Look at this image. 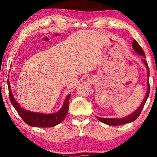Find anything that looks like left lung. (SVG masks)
Instances as JSON below:
<instances>
[{"mask_svg": "<svg viewBox=\"0 0 157 157\" xmlns=\"http://www.w3.org/2000/svg\"><path fill=\"white\" fill-rule=\"evenodd\" d=\"M132 48L134 50V52H136V54H138L139 55L142 56V57H145V52H143L142 48L140 47V45L138 44V43L136 42L135 40H134L132 43ZM142 63H143L144 65L145 66L147 69V89L146 91V94H145V96L144 97L143 100H142V103L140 104V105L137 108V109L135 110L133 113H131V114L128 115V116L122 118H102V117H96L97 119L98 120H100V122H103V123L106 124L108 125H111V126H114V125H124V124L128 123V122H133L135 120H136V118L140 116V113H141L142 109H143L144 105H145V102H146V100L147 99V97L149 96V93H150V86H149V76H150V72H149V69H148V66H147V61L145 60V59H142Z\"/></svg>", "mask_w": 157, "mask_h": 157, "instance_id": "obj_1", "label": "left lung"}]
</instances>
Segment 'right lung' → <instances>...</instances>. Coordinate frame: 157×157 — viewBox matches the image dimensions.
<instances>
[{
    "instance_id": "add662e5",
    "label": "right lung",
    "mask_w": 157,
    "mask_h": 157,
    "mask_svg": "<svg viewBox=\"0 0 157 157\" xmlns=\"http://www.w3.org/2000/svg\"><path fill=\"white\" fill-rule=\"evenodd\" d=\"M7 83H8L10 101L12 102L13 107L17 111L20 117L23 119V121L26 122L27 125L37 128L54 127V126L62 122L66 118V114L68 113V101H69L71 94H68L66 96L63 102V105H62V107L59 111H56V112L51 113L33 112V111H27V110L23 109L19 105L18 102L16 101L13 94L12 92L10 81L9 79L7 80Z\"/></svg>"
}]
</instances>
